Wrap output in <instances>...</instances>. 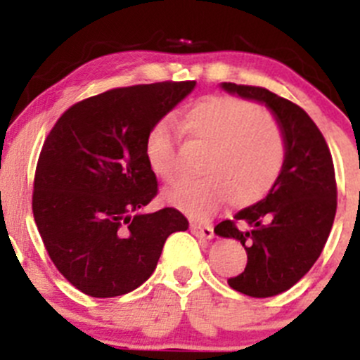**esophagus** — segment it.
I'll use <instances>...</instances> for the list:
<instances>
[{"instance_id":"obj_1","label":"esophagus","mask_w":360,"mask_h":360,"mask_svg":"<svg viewBox=\"0 0 360 360\" xmlns=\"http://www.w3.org/2000/svg\"><path fill=\"white\" fill-rule=\"evenodd\" d=\"M191 233L197 235L200 238H212L214 237V230L210 224H203V223H191Z\"/></svg>"}]
</instances>
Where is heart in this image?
I'll return each instance as SVG.
<instances>
[{"mask_svg": "<svg viewBox=\"0 0 360 360\" xmlns=\"http://www.w3.org/2000/svg\"><path fill=\"white\" fill-rule=\"evenodd\" d=\"M181 127L207 146L205 174L174 181L163 193L170 205L198 216L226 197L231 205H252L275 186L285 162V139L270 112L238 97H209L184 112ZM144 155L158 177L176 174L177 143L169 118L148 130Z\"/></svg>", "mask_w": 360, "mask_h": 360, "instance_id": "b5f03b06", "label": "heart"}]
</instances>
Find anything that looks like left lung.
<instances>
[{
	"mask_svg": "<svg viewBox=\"0 0 360 360\" xmlns=\"http://www.w3.org/2000/svg\"><path fill=\"white\" fill-rule=\"evenodd\" d=\"M226 92L264 103L285 139V162L270 193L221 221L219 237L240 240L245 270L228 278L235 291L270 297L291 289L321 256L336 216V177L324 136L303 108L263 86L223 83Z\"/></svg>",
	"mask_w": 360,
	"mask_h": 360,
	"instance_id": "left-lung-1",
	"label": "left lung"
}]
</instances>
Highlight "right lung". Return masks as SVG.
Instances as JSON below:
<instances>
[{"label": "right lung", "instance_id": "right-lung-1", "mask_svg": "<svg viewBox=\"0 0 360 360\" xmlns=\"http://www.w3.org/2000/svg\"><path fill=\"white\" fill-rule=\"evenodd\" d=\"M197 82L111 89L72 104L39 153L32 214L57 270L94 297H115L150 278L167 237L188 230L174 207L141 214L158 193L148 130Z\"/></svg>", "mask_w": 360, "mask_h": 360}]
</instances>
